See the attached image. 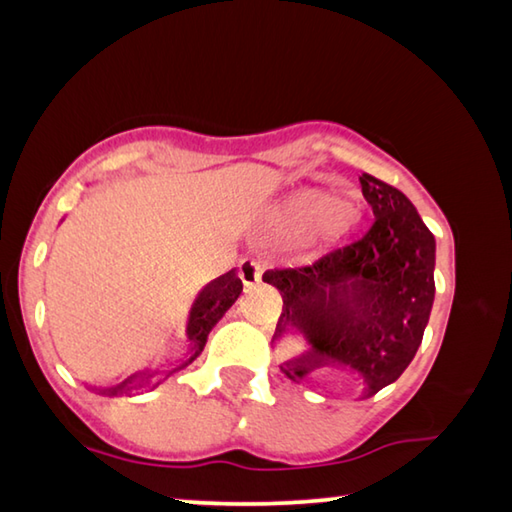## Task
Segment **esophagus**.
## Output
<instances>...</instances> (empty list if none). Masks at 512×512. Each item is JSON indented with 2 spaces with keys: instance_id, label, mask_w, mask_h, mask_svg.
Masks as SVG:
<instances>
[{
  "instance_id": "obj_1",
  "label": "esophagus",
  "mask_w": 512,
  "mask_h": 512,
  "mask_svg": "<svg viewBox=\"0 0 512 512\" xmlns=\"http://www.w3.org/2000/svg\"><path fill=\"white\" fill-rule=\"evenodd\" d=\"M239 277H241V282H244L246 289H253L259 282H262V266L253 262V259H244V262L239 264Z\"/></svg>"
}]
</instances>
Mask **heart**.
<instances>
[{
	"instance_id": "1",
	"label": "heart",
	"mask_w": 512,
	"mask_h": 512,
	"mask_svg": "<svg viewBox=\"0 0 512 512\" xmlns=\"http://www.w3.org/2000/svg\"><path fill=\"white\" fill-rule=\"evenodd\" d=\"M293 221L314 219L316 237L325 241L343 239L359 225V212L352 205L339 203L336 198L323 192H305L293 198L289 205Z\"/></svg>"
}]
</instances>
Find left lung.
<instances>
[{
  "instance_id": "left-lung-1",
  "label": "left lung",
  "mask_w": 512,
  "mask_h": 512,
  "mask_svg": "<svg viewBox=\"0 0 512 512\" xmlns=\"http://www.w3.org/2000/svg\"><path fill=\"white\" fill-rule=\"evenodd\" d=\"M361 192L375 221L361 239L300 268L262 280L282 296L275 336L296 329L311 350L284 363L291 381L341 366L363 379L368 397L413 361L429 323L436 239L400 189L363 173Z\"/></svg>"
}]
</instances>
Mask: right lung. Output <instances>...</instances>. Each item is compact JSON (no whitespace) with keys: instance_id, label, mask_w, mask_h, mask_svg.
<instances>
[{"instance_id":"1","label":"right lung","mask_w":512,"mask_h":512,"mask_svg":"<svg viewBox=\"0 0 512 512\" xmlns=\"http://www.w3.org/2000/svg\"><path fill=\"white\" fill-rule=\"evenodd\" d=\"M241 289H244V284H241V280L235 275V271H230V273L221 275L219 280L207 284V287L201 291V296L196 298L194 307H192V314H189V323H187V336H189V341H192L194 354L189 357V361L180 363L176 370L185 368L187 363H192L198 357V354L203 352L210 329L216 323H219L225 311L235 305V300L241 296ZM176 370H171V372H176ZM171 372H169V375H171ZM153 377L155 375H146V372H140V375L128 377L124 384H119L115 388H103L101 393L103 395H117L121 391H126V388H131V386H142L144 381H151ZM158 384H160V381H158ZM158 384H155V386H158Z\"/></svg>"}]
</instances>
